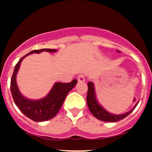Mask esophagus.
Returning <instances> with one entry per match:
<instances>
[{"label": "esophagus", "mask_w": 152, "mask_h": 152, "mask_svg": "<svg viewBox=\"0 0 152 152\" xmlns=\"http://www.w3.org/2000/svg\"><path fill=\"white\" fill-rule=\"evenodd\" d=\"M78 82H84L85 81V76H83V75H79V76H78Z\"/></svg>", "instance_id": "esophagus-1"}]
</instances>
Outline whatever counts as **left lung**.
<instances>
[{
	"instance_id": "1",
	"label": "left lung",
	"mask_w": 152,
	"mask_h": 152,
	"mask_svg": "<svg viewBox=\"0 0 152 152\" xmlns=\"http://www.w3.org/2000/svg\"><path fill=\"white\" fill-rule=\"evenodd\" d=\"M117 52L120 53L119 50H117ZM88 87V91H87V104L90 113L93 115L95 118L99 120L105 122H117L123 120L126 116H128L133 110L137 107L139 102H137L132 110L123 114H113L106 110L102 105L98 102L97 97H96V90H95V85L93 82H89L87 83Z\"/></svg>"
}]
</instances>
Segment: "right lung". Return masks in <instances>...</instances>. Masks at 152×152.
I'll use <instances>...</instances> for the list:
<instances>
[{"label": "right lung", "instance_id": "obj_1", "mask_svg": "<svg viewBox=\"0 0 152 152\" xmlns=\"http://www.w3.org/2000/svg\"><path fill=\"white\" fill-rule=\"evenodd\" d=\"M42 51L55 53L56 49L43 48L29 52L21 58L17 63L11 79V93L15 104L19 110L28 118L34 121L42 122L53 118L58 113L67 93L77 84V80L73 79L70 83L56 82L46 96L40 99H30L25 97L20 91L17 85V74L20 64L26 56L32 53H39Z\"/></svg>", "mask_w": 152, "mask_h": 152}]
</instances>
